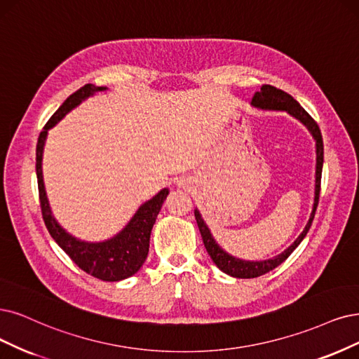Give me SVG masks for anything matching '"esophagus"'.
Masks as SVG:
<instances>
[{
	"label": "esophagus",
	"mask_w": 359,
	"mask_h": 359,
	"mask_svg": "<svg viewBox=\"0 0 359 359\" xmlns=\"http://www.w3.org/2000/svg\"><path fill=\"white\" fill-rule=\"evenodd\" d=\"M183 184H184V183H183V182H180V180H179V182H177V187H180V188H182V187H183Z\"/></svg>",
	"instance_id": "obj_1"
}]
</instances>
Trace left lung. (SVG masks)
I'll return each mask as SVG.
<instances>
[{"mask_svg": "<svg viewBox=\"0 0 359 359\" xmlns=\"http://www.w3.org/2000/svg\"><path fill=\"white\" fill-rule=\"evenodd\" d=\"M251 106H255L257 109L263 111H275V112H287L293 118H296L297 121H300L304 127L309 130L315 140V149H316V164H315V192H313V204H312V211L309 220L306 223V226L300 232V235L296 238L294 243L290 247H287L283 253H280L275 257L266 259V260H244V259H238L232 255H229L228 251H224L217 241L215 240V236L211 235V231L208 229L207 223L204 222L200 210L195 208V219L198 223V228H200L201 236H203V243L207 250L208 256L213 260L216 266L233 278H257L260 275H264L275 269L291 255L293 251L297 248V245L303 241V238L306 236L313 216H315V210L318 205V200H320V187H321V172H323V163H324V144H323V136H321V130L318 127V124L313 121V118L304 111L300 103L291 97L288 93L272 87V86H262L260 91H256V95L251 99Z\"/></svg>", "mask_w": 359, "mask_h": 359, "instance_id": "left-lung-1", "label": "left lung"}]
</instances>
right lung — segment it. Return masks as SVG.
<instances>
[{"label":"right lung","instance_id":"add662e5","mask_svg":"<svg viewBox=\"0 0 359 359\" xmlns=\"http://www.w3.org/2000/svg\"><path fill=\"white\" fill-rule=\"evenodd\" d=\"M108 88L86 84L66 99L60 108L53 114L43 131L39 133L36 143V179L43 219L53 240L74 260L78 268H81L84 272L99 278L102 281L114 283L126 280V278L135 275L142 268V264L148 257L154 223L170 191L164 188L152 196L151 200L143 203L126 226L112 238L99 243H90L71 235L60 226V223L53 216L43 176V154L48 130L55 127L66 114H69L86 99Z\"/></svg>","mask_w":359,"mask_h":359}]
</instances>
